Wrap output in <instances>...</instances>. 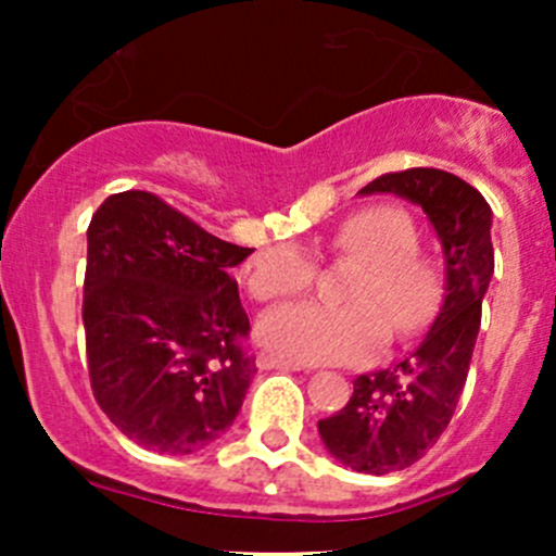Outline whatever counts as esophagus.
Here are the masks:
<instances>
[{
    "mask_svg": "<svg viewBox=\"0 0 556 556\" xmlns=\"http://www.w3.org/2000/svg\"><path fill=\"white\" fill-rule=\"evenodd\" d=\"M257 368H261V371H271V368H279V371H304V366H299V363L282 361V357H274V355L257 357Z\"/></svg>",
    "mask_w": 556,
    "mask_h": 556,
    "instance_id": "obj_1",
    "label": "esophagus"
}]
</instances>
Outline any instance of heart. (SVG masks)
<instances>
[{
  "label": "heart",
  "instance_id": "b5f03b06",
  "mask_svg": "<svg viewBox=\"0 0 556 556\" xmlns=\"http://www.w3.org/2000/svg\"><path fill=\"white\" fill-rule=\"evenodd\" d=\"M417 233L392 206H371L346 217L333 233L339 255L363 263V274L346 293L350 309L288 304L266 312L257 339L274 355L306 366H341L374 355L392 333L422 328L435 309L439 279L433 266L414 252ZM314 263L299 247H268L250 261L247 288L252 299L274 301L306 290Z\"/></svg>",
  "mask_w": 556,
  "mask_h": 556
}]
</instances>
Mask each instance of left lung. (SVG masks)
<instances>
[{
  "instance_id": "left-lung-1",
  "label": "left lung",
  "mask_w": 556,
  "mask_h": 556,
  "mask_svg": "<svg viewBox=\"0 0 556 556\" xmlns=\"http://www.w3.org/2000/svg\"><path fill=\"white\" fill-rule=\"evenodd\" d=\"M357 193H392L422 206L444 252V301L417 350L357 377L350 403L317 422L339 463L384 476L414 465L441 439L463 395L495 274L492 210L473 185L444 169L382 174Z\"/></svg>"
}]
</instances>
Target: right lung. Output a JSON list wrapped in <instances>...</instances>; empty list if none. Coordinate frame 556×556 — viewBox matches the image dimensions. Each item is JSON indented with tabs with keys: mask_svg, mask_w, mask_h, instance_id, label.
Here are the masks:
<instances>
[{
	"mask_svg": "<svg viewBox=\"0 0 556 556\" xmlns=\"http://www.w3.org/2000/svg\"><path fill=\"white\" fill-rule=\"evenodd\" d=\"M148 190H123L88 226V374L110 422L159 454H193L233 425L255 377L250 319L228 271L250 255Z\"/></svg>",
	"mask_w": 556,
	"mask_h": 556,
	"instance_id": "obj_1",
	"label": "right lung"
}]
</instances>
